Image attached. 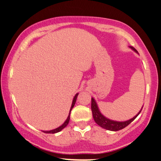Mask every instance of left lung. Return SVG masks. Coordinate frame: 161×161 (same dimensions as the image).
Returning a JSON list of instances; mask_svg holds the SVG:
<instances>
[{
	"instance_id": "obj_1",
	"label": "left lung",
	"mask_w": 161,
	"mask_h": 161,
	"mask_svg": "<svg viewBox=\"0 0 161 161\" xmlns=\"http://www.w3.org/2000/svg\"><path fill=\"white\" fill-rule=\"evenodd\" d=\"M134 51L138 53V51L134 48L133 47H130ZM142 108L140 110V111L138 113V114H136L132 119H129L127 121L124 122H118V121H114L111 120V119H108L107 117H105L104 115L101 114V113L100 112L98 107H97V103H96L95 100L92 97V115H93L94 120L95 121V123L97 125H100L101 127L104 128L105 129H108V130L110 131H119L120 129H124L125 127H126L129 124H130L132 121L136 119V117L138 116V114H140L142 111Z\"/></svg>"
}]
</instances>
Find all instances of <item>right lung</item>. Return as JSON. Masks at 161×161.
Listing matches in <instances>:
<instances>
[{"mask_svg":"<svg viewBox=\"0 0 161 161\" xmlns=\"http://www.w3.org/2000/svg\"><path fill=\"white\" fill-rule=\"evenodd\" d=\"M78 95H79V94L77 93L76 95H75V97H73V103H72V106H71V108H70V110H69V116H68L67 119H66V121L64 122V124L60 125V126H59L58 128H57V129H53V130H50V131H42V132H45V133H52V134H53V133H57V132H60V131H61L63 129H64V128H65V127L66 126V125H68V123H69V118H70V112H71L72 109H73V107H74V105H75V101H76V99H77V96H78Z\"/></svg>","mask_w":161,"mask_h":161,"instance_id":"1","label":"right lung"}]
</instances>
